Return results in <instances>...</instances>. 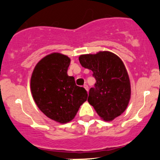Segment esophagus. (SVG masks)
I'll return each mask as SVG.
<instances>
[{
  "label": "esophagus",
  "instance_id": "1",
  "mask_svg": "<svg viewBox=\"0 0 160 160\" xmlns=\"http://www.w3.org/2000/svg\"><path fill=\"white\" fill-rule=\"evenodd\" d=\"M83 87H84V88H85V89H86V91H87V92H88V91H89V86H88L87 85H86V84H85V85H84V86H83Z\"/></svg>",
  "mask_w": 160,
  "mask_h": 160
}]
</instances>
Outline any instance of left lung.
Returning a JSON list of instances; mask_svg holds the SVG:
<instances>
[{
	"label": "left lung",
	"mask_w": 160,
	"mask_h": 160,
	"mask_svg": "<svg viewBox=\"0 0 160 160\" xmlns=\"http://www.w3.org/2000/svg\"><path fill=\"white\" fill-rule=\"evenodd\" d=\"M79 61L91 70L96 80L89 89L88 102L102 120L112 121L128 107L131 98V84L127 70L121 58L109 51L80 55Z\"/></svg>",
	"instance_id": "left-lung-1"
}]
</instances>
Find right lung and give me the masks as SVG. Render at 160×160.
<instances>
[{"instance_id": "add662e5", "label": "right lung", "mask_w": 160, "mask_h": 160, "mask_svg": "<svg viewBox=\"0 0 160 160\" xmlns=\"http://www.w3.org/2000/svg\"><path fill=\"white\" fill-rule=\"evenodd\" d=\"M71 59L59 52H52L38 62L31 78V91L38 108L47 117L59 123L74 118L80 105L87 99L83 87L68 75Z\"/></svg>"}]
</instances>
